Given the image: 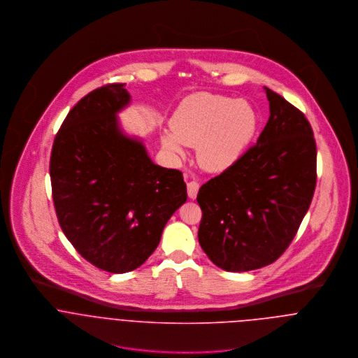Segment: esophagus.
<instances>
[{
  "mask_svg": "<svg viewBox=\"0 0 358 358\" xmlns=\"http://www.w3.org/2000/svg\"><path fill=\"white\" fill-rule=\"evenodd\" d=\"M199 189H200V185H199L196 180H190V182L187 183V194H189V199L196 200L197 193H199Z\"/></svg>",
  "mask_w": 358,
  "mask_h": 358,
  "instance_id": "1",
  "label": "esophagus"
}]
</instances>
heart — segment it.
<instances>
[{
	"mask_svg": "<svg viewBox=\"0 0 358 358\" xmlns=\"http://www.w3.org/2000/svg\"><path fill=\"white\" fill-rule=\"evenodd\" d=\"M171 131L159 136L164 152L179 161L186 146H197V158L209 172L233 168L255 139L260 117L244 99L200 92L185 98L173 111Z\"/></svg>",
	"mask_w": 358,
	"mask_h": 358,
	"instance_id": "b5f03b06",
	"label": "heart"
}]
</instances>
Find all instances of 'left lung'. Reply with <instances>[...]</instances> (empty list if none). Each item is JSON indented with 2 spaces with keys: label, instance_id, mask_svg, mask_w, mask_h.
I'll return each mask as SVG.
<instances>
[{
  "label": "left lung",
  "instance_id": "left-lung-1",
  "mask_svg": "<svg viewBox=\"0 0 358 358\" xmlns=\"http://www.w3.org/2000/svg\"><path fill=\"white\" fill-rule=\"evenodd\" d=\"M268 121L255 146L200 187L199 241L217 267H264L294 240L315 189L317 149L305 114L263 87Z\"/></svg>",
  "mask_w": 358,
  "mask_h": 358
}]
</instances>
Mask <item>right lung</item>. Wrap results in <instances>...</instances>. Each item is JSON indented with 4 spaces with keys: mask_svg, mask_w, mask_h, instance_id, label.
Returning <instances> with one entry per match:
<instances>
[{
    "mask_svg": "<svg viewBox=\"0 0 358 358\" xmlns=\"http://www.w3.org/2000/svg\"><path fill=\"white\" fill-rule=\"evenodd\" d=\"M131 104L124 84L77 103L52 148V194L60 227L77 252L104 271L141 267L171 216L187 200L180 171L154 164L118 113Z\"/></svg>",
    "mask_w": 358,
    "mask_h": 358,
    "instance_id": "add662e5",
    "label": "right lung"
}]
</instances>
